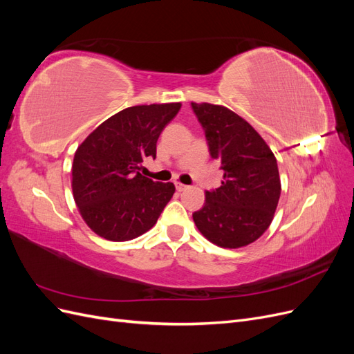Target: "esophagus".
I'll return each mask as SVG.
<instances>
[{
	"label": "esophagus",
	"instance_id": "obj_1",
	"mask_svg": "<svg viewBox=\"0 0 354 354\" xmlns=\"http://www.w3.org/2000/svg\"><path fill=\"white\" fill-rule=\"evenodd\" d=\"M176 189H177L178 192H183V190L187 189V186H186V185H181V183H176Z\"/></svg>",
	"mask_w": 354,
	"mask_h": 354
}]
</instances>
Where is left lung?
Wrapping results in <instances>:
<instances>
[{
	"instance_id": "8db88e82",
	"label": "left lung",
	"mask_w": 354,
	"mask_h": 354,
	"mask_svg": "<svg viewBox=\"0 0 354 354\" xmlns=\"http://www.w3.org/2000/svg\"><path fill=\"white\" fill-rule=\"evenodd\" d=\"M209 153L221 162V186L194 212L198 230L221 248H241L269 229L281 196L276 158L252 125L226 106L194 103Z\"/></svg>"
}]
</instances>
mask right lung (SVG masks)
<instances>
[{
    "label": "right lung",
    "instance_id": "obj_1",
    "mask_svg": "<svg viewBox=\"0 0 354 354\" xmlns=\"http://www.w3.org/2000/svg\"><path fill=\"white\" fill-rule=\"evenodd\" d=\"M181 103L140 104L102 122L78 146L72 164V192L87 226L100 238L125 242L151 230L173 198V183L140 174L146 156Z\"/></svg>",
    "mask_w": 354,
    "mask_h": 354
}]
</instances>
